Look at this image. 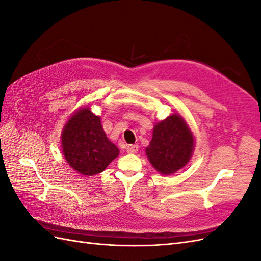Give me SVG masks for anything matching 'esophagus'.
I'll return each instance as SVG.
<instances>
[{"label": "esophagus", "instance_id": "esophagus-1", "mask_svg": "<svg viewBox=\"0 0 261 261\" xmlns=\"http://www.w3.org/2000/svg\"><path fill=\"white\" fill-rule=\"evenodd\" d=\"M138 145H129L126 148V151H127V153H136L138 151Z\"/></svg>", "mask_w": 261, "mask_h": 261}]
</instances>
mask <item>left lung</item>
Here are the masks:
<instances>
[{
    "label": "left lung",
    "instance_id": "8db88e82",
    "mask_svg": "<svg viewBox=\"0 0 261 261\" xmlns=\"http://www.w3.org/2000/svg\"><path fill=\"white\" fill-rule=\"evenodd\" d=\"M195 136L185 118L173 113L153 126L152 139L146 155L162 175L174 174L191 160L195 150Z\"/></svg>",
    "mask_w": 261,
    "mask_h": 261
}]
</instances>
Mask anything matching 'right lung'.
<instances>
[{"instance_id": "add662e5", "label": "right lung", "mask_w": 261, "mask_h": 261, "mask_svg": "<svg viewBox=\"0 0 261 261\" xmlns=\"http://www.w3.org/2000/svg\"><path fill=\"white\" fill-rule=\"evenodd\" d=\"M62 151L72 169L86 176L107 169L120 150L107 137L101 117L88 107H82L69 116L61 134Z\"/></svg>"}]
</instances>
